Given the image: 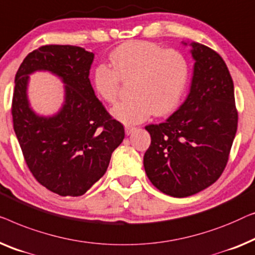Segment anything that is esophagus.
<instances>
[{
	"instance_id": "obj_1",
	"label": "esophagus",
	"mask_w": 255,
	"mask_h": 255,
	"mask_svg": "<svg viewBox=\"0 0 255 255\" xmlns=\"http://www.w3.org/2000/svg\"><path fill=\"white\" fill-rule=\"evenodd\" d=\"M134 129H135L134 126H125V130H126V134H127V135L131 134V131L134 130Z\"/></svg>"
}]
</instances>
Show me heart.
I'll return each instance as SVG.
<instances>
[{"mask_svg":"<svg viewBox=\"0 0 255 255\" xmlns=\"http://www.w3.org/2000/svg\"><path fill=\"white\" fill-rule=\"evenodd\" d=\"M111 66L99 64L92 75L96 92L106 103L119 97L121 81L131 80V98L118 104V120L136 124L150 114L165 116L180 102L189 77V63L177 49H165L150 41H128L110 55Z\"/></svg>","mask_w":255,"mask_h":255,"instance_id":"heart-1","label":"heart"}]
</instances>
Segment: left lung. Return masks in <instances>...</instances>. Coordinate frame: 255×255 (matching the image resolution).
Segmentation results:
<instances>
[{
    "label": "left lung",
    "mask_w": 255,
    "mask_h": 255,
    "mask_svg": "<svg viewBox=\"0 0 255 255\" xmlns=\"http://www.w3.org/2000/svg\"><path fill=\"white\" fill-rule=\"evenodd\" d=\"M191 46L195 63L188 97L165 123L145 126L151 136L143 158L145 173L173 198L194 195L221 177L238 126L234 82L224 60L199 42Z\"/></svg>",
    "instance_id": "left-lung-1"
}]
</instances>
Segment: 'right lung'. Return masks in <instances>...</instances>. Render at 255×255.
I'll return each instance as SVG.
<instances>
[{
    "mask_svg": "<svg viewBox=\"0 0 255 255\" xmlns=\"http://www.w3.org/2000/svg\"><path fill=\"white\" fill-rule=\"evenodd\" d=\"M95 54L78 46L46 45L28 53L15 77L13 129L28 170L39 184L61 196H80L105 174L125 129L97 98L90 83ZM47 70L65 84V104L40 117L27 100L28 75Z\"/></svg>",
    "mask_w": 255,
    "mask_h": 255,
    "instance_id": "1",
    "label": "right lung"
}]
</instances>
